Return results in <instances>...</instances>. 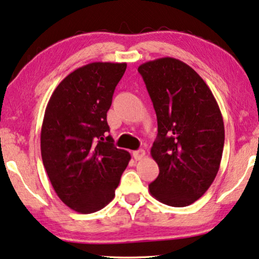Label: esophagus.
I'll list each match as a JSON object with an SVG mask.
<instances>
[{
    "mask_svg": "<svg viewBox=\"0 0 259 259\" xmlns=\"http://www.w3.org/2000/svg\"><path fill=\"white\" fill-rule=\"evenodd\" d=\"M132 154H133V158L136 159V160H141L146 153H145L144 150H138V151H134Z\"/></svg>",
    "mask_w": 259,
    "mask_h": 259,
    "instance_id": "34e87169",
    "label": "esophagus"
}]
</instances>
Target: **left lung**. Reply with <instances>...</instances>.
<instances>
[{"label": "left lung", "instance_id": "obj_1", "mask_svg": "<svg viewBox=\"0 0 259 259\" xmlns=\"http://www.w3.org/2000/svg\"><path fill=\"white\" fill-rule=\"evenodd\" d=\"M158 120L151 155L159 176L148 185L155 199L184 207L199 199L217 176L224 121L212 92L196 70L175 58L139 66Z\"/></svg>", "mask_w": 259, "mask_h": 259}]
</instances>
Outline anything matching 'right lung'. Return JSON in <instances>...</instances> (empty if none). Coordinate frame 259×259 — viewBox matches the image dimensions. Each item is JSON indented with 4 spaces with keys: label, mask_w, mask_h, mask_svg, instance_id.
Segmentation results:
<instances>
[{
    "label": "right lung",
    "mask_w": 259,
    "mask_h": 259,
    "mask_svg": "<svg viewBox=\"0 0 259 259\" xmlns=\"http://www.w3.org/2000/svg\"><path fill=\"white\" fill-rule=\"evenodd\" d=\"M126 62H92L53 92L41 128L44 166L58 197L79 213L111 203L131 154L111 137L107 112Z\"/></svg>",
    "instance_id": "right-lung-1"
}]
</instances>
